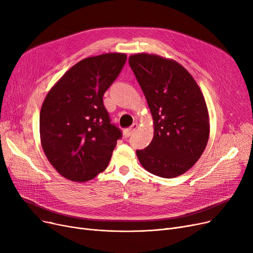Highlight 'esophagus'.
<instances>
[{
    "label": "esophagus",
    "mask_w": 253,
    "mask_h": 253,
    "mask_svg": "<svg viewBox=\"0 0 253 253\" xmlns=\"http://www.w3.org/2000/svg\"><path fill=\"white\" fill-rule=\"evenodd\" d=\"M137 128V124H133L132 125L131 127H129V128H127V129H125L124 131H123V135H124V137L125 138H128V137H130L132 134H133V132L135 131V129Z\"/></svg>",
    "instance_id": "obj_1"
}]
</instances>
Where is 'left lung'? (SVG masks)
<instances>
[{"label":"left lung","instance_id":"obj_1","mask_svg":"<svg viewBox=\"0 0 253 253\" xmlns=\"http://www.w3.org/2000/svg\"><path fill=\"white\" fill-rule=\"evenodd\" d=\"M128 62L154 119L153 140L136 150L138 160L157 176L176 177L206 148L209 117L204 96L191 74L174 60L141 53Z\"/></svg>","mask_w":253,"mask_h":253}]
</instances>
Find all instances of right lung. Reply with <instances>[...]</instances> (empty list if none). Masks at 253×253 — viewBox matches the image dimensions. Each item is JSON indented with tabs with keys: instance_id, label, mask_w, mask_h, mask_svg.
Here are the masks:
<instances>
[{
	"instance_id": "obj_1",
	"label": "right lung",
	"mask_w": 253,
	"mask_h": 253,
	"mask_svg": "<svg viewBox=\"0 0 253 253\" xmlns=\"http://www.w3.org/2000/svg\"><path fill=\"white\" fill-rule=\"evenodd\" d=\"M126 59L122 53L85 58L47 94L40 113L41 142L49 162L65 178L87 181L108 167L122 130L111 122L102 97Z\"/></svg>"
}]
</instances>
